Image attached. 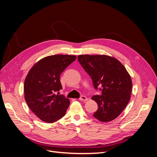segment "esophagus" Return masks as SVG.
<instances>
[{"mask_svg": "<svg viewBox=\"0 0 157 157\" xmlns=\"http://www.w3.org/2000/svg\"><path fill=\"white\" fill-rule=\"evenodd\" d=\"M80 101H86L88 100V98L85 96H80V98L78 99Z\"/></svg>", "mask_w": 157, "mask_h": 157, "instance_id": "esophagus-1", "label": "esophagus"}]
</instances>
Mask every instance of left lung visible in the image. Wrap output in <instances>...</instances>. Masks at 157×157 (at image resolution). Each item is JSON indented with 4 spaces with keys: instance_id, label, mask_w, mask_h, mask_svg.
Here are the masks:
<instances>
[{
    "instance_id": "left-lung-1",
    "label": "left lung",
    "mask_w": 157,
    "mask_h": 157,
    "mask_svg": "<svg viewBox=\"0 0 157 157\" xmlns=\"http://www.w3.org/2000/svg\"><path fill=\"white\" fill-rule=\"evenodd\" d=\"M78 60L92 80L94 88L101 86V95L92 99L98 109L94 117L110 122L120 115L126 107L132 92V79L119 61L105 55H80Z\"/></svg>"
}]
</instances>
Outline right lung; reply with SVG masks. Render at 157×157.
<instances>
[{"label":"right lung","instance_id":"right-lung-1","mask_svg":"<svg viewBox=\"0 0 157 157\" xmlns=\"http://www.w3.org/2000/svg\"><path fill=\"white\" fill-rule=\"evenodd\" d=\"M76 58L72 55L47 56L28 73L24 82L25 101L42 121L52 123L65 115L70 101L63 95H59L62 89L60 75Z\"/></svg>","mask_w":157,"mask_h":157}]
</instances>
